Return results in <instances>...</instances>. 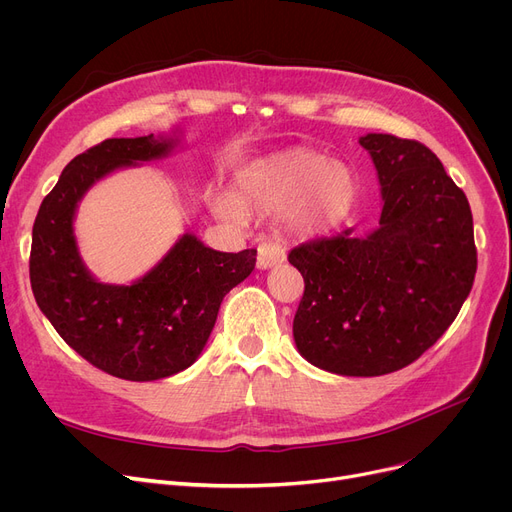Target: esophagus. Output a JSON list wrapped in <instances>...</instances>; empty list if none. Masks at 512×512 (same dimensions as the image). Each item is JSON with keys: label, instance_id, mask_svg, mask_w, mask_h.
I'll list each match as a JSON object with an SVG mask.
<instances>
[{"label": "esophagus", "instance_id": "esophagus-1", "mask_svg": "<svg viewBox=\"0 0 512 512\" xmlns=\"http://www.w3.org/2000/svg\"><path fill=\"white\" fill-rule=\"evenodd\" d=\"M286 261V249L276 245V242H263L257 249V267L259 270H270L274 265Z\"/></svg>", "mask_w": 512, "mask_h": 512}]
</instances>
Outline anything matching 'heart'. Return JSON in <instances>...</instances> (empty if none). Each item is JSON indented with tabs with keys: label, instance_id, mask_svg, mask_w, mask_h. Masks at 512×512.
I'll return each instance as SVG.
<instances>
[{
	"label": "heart",
	"instance_id": "heart-1",
	"mask_svg": "<svg viewBox=\"0 0 512 512\" xmlns=\"http://www.w3.org/2000/svg\"><path fill=\"white\" fill-rule=\"evenodd\" d=\"M359 182L351 166L328 155L294 147L257 159L238 178L236 197H218L213 211L240 222L242 211L284 213V222L301 236H317L351 218Z\"/></svg>",
	"mask_w": 512,
	"mask_h": 512
}]
</instances>
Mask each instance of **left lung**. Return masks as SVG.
Segmentation results:
<instances>
[{
	"label": "left lung",
	"mask_w": 512,
	"mask_h": 512,
	"mask_svg": "<svg viewBox=\"0 0 512 512\" xmlns=\"http://www.w3.org/2000/svg\"><path fill=\"white\" fill-rule=\"evenodd\" d=\"M359 143L382 186L380 226L290 251L305 278L292 336L311 365L373 378L407 367L450 328L477 251L469 201L432 151L378 132Z\"/></svg>",
	"instance_id": "left-lung-1"
}]
</instances>
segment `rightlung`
Segmentation results:
<instances>
[{"instance_id": "right-lung-1", "label": "right lung", "mask_w": 512, "mask_h": 512, "mask_svg": "<svg viewBox=\"0 0 512 512\" xmlns=\"http://www.w3.org/2000/svg\"><path fill=\"white\" fill-rule=\"evenodd\" d=\"M180 128L137 139H107L76 155L43 199L33 226L35 301L68 346L97 369L153 382L191 367L209 340L226 294L251 276L257 249L222 253L182 234L130 284H103L78 253L74 218L89 188L116 170L170 155Z\"/></svg>"}]
</instances>
